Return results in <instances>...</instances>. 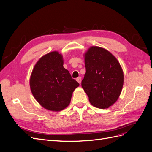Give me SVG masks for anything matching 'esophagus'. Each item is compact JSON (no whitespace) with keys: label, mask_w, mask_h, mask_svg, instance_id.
<instances>
[{"label":"esophagus","mask_w":152,"mask_h":152,"mask_svg":"<svg viewBox=\"0 0 152 152\" xmlns=\"http://www.w3.org/2000/svg\"><path fill=\"white\" fill-rule=\"evenodd\" d=\"M76 80H77V81L78 82H79V84L81 83V77H79L78 78H77Z\"/></svg>","instance_id":"obj_1"}]
</instances>
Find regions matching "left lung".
Masks as SVG:
<instances>
[{
    "label": "left lung",
    "instance_id": "left-lung-1",
    "mask_svg": "<svg viewBox=\"0 0 152 152\" xmlns=\"http://www.w3.org/2000/svg\"><path fill=\"white\" fill-rule=\"evenodd\" d=\"M86 72L82 87L90 103L107 108L118 99L124 84V74L117 59L107 50L91 47L85 54Z\"/></svg>",
    "mask_w": 152,
    "mask_h": 152
}]
</instances>
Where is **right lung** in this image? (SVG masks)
I'll list each match as a JSON object with an SVG mask.
<instances>
[{"mask_svg":"<svg viewBox=\"0 0 152 152\" xmlns=\"http://www.w3.org/2000/svg\"><path fill=\"white\" fill-rule=\"evenodd\" d=\"M30 84L36 100L44 108L56 112L68 107L79 86L63 67L61 54L56 51L45 54L36 63Z\"/></svg>","mask_w":152,"mask_h":152,"instance_id":"obj_1","label":"right lung"}]
</instances>
